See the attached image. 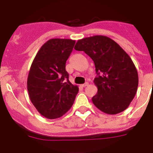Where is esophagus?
I'll return each instance as SVG.
<instances>
[{"mask_svg":"<svg viewBox=\"0 0 153 153\" xmlns=\"http://www.w3.org/2000/svg\"><path fill=\"white\" fill-rule=\"evenodd\" d=\"M88 83H87V82H86L85 83V84H81V87H87V86H88Z\"/></svg>","mask_w":153,"mask_h":153,"instance_id":"34e87169","label":"esophagus"}]
</instances>
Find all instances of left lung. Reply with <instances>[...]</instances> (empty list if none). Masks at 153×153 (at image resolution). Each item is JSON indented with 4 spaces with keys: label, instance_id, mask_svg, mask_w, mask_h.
<instances>
[{
    "label": "left lung",
    "instance_id": "left-lung-1",
    "mask_svg": "<svg viewBox=\"0 0 153 153\" xmlns=\"http://www.w3.org/2000/svg\"><path fill=\"white\" fill-rule=\"evenodd\" d=\"M77 51H84L93 60L97 77L95 106L108 114L125 111L134 99L138 86L137 71L128 54L108 36L102 35L78 40Z\"/></svg>",
    "mask_w": 153,
    "mask_h": 153
}]
</instances>
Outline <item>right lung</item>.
<instances>
[{"label":"right lung","mask_w":153,"mask_h":153,"mask_svg":"<svg viewBox=\"0 0 153 153\" xmlns=\"http://www.w3.org/2000/svg\"><path fill=\"white\" fill-rule=\"evenodd\" d=\"M70 39H51L34 57L27 77L30 99L38 112L48 119L66 114L74 103L78 87L69 81L66 62L75 45Z\"/></svg>","instance_id":"obj_1"}]
</instances>
